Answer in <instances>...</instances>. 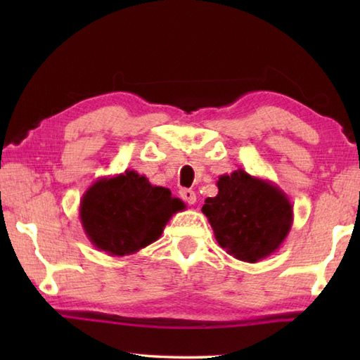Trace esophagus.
Returning a JSON list of instances; mask_svg holds the SVG:
<instances>
[{"label":"esophagus","mask_w":360,"mask_h":360,"mask_svg":"<svg viewBox=\"0 0 360 360\" xmlns=\"http://www.w3.org/2000/svg\"><path fill=\"white\" fill-rule=\"evenodd\" d=\"M179 196L184 200L187 204H195L196 202V193L193 190H188V188H182L179 190Z\"/></svg>","instance_id":"1"}]
</instances>
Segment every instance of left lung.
Returning a JSON list of instances; mask_svg holds the SVG:
<instances>
[{"label": "left lung", "mask_w": 360, "mask_h": 360, "mask_svg": "<svg viewBox=\"0 0 360 360\" xmlns=\"http://www.w3.org/2000/svg\"><path fill=\"white\" fill-rule=\"evenodd\" d=\"M217 187L218 195L207 198L201 210L219 246L246 263H257L278 250L294 221L288 195L243 168L221 174Z\"/></svg>", "instance_id": "1"}]
</instances>
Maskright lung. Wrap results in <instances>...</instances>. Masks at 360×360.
<instances>
[{
  "label": "right lung",
  "mask_w": 360,
  "mask_h": 360,
  "mask_svg": "<svg viewBox=\"0 0 360 360\" xmlns=\"http://www.w3.org/2000/svg\"><path fill=\"white\" fill-rule=\"evenodd\" d=\"M184 209L186 204L168 188L125 170L86 188L79 218L94 248L111 257H125L155 243L174 213Z\"/></svg>",
  "instance_id": "right-lung-1"
}]
</instances>
